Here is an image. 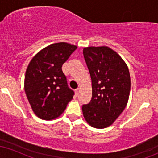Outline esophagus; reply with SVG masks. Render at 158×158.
Masks as SVG:
<instances>
[{"label": "esophagus", "mask_w": 158, "mask_h": 158, "mask_svg": "<svg viewBox=\"0 0 158 158\" xmlns=\"http://www.w3.org/2000/svg\"><path fill=\"white\" fill-rule=\"evenodd\" d=\"M75 94H76V96H77V97H78V96H79V88H77V89L75 90Z\"/></svg>", "instance_id": "obj_1"}]
</instances>
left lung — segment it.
Instances as JSON below:
<instances>
[{"label":"left lung","instance_id":"8db88e82","mask_svg":"<svg viewBox=\"0 0 158 158\" xmlns=\"http://www.w3.org/2000/svg\"><path fill=\"white\" fill-rule=\"evenodd\" d=\"M83 55L92 81L91 100L82 106L83 116L94 128H107L128 103L129 70L119 54L108 47H88L83 49Z\"/></svg>","mask_w":158,"mask_h":158}]
</instances>
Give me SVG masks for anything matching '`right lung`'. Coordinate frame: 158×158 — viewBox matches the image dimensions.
<instances>
[{
  "mask_svg": "<svg viewBox=\"0 0 158 158\" xmlns=\"http://www.w3.org/2000/svg\"><path fill=\"white\" fill-rule=\"evenodd\" d=\"M77 48L66 42L49 45L38 52L27 67L24 90L34 114L51 120L64 112L74 92L69 88L61 67Z\"/></svg>",
  "mask_w": 158,
  "mask_h": 158,
  "instance_id": "add662e5",
  "label": "right lung"
}]
</instances>
